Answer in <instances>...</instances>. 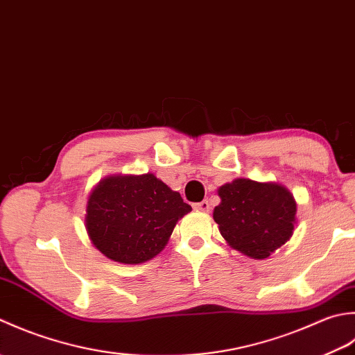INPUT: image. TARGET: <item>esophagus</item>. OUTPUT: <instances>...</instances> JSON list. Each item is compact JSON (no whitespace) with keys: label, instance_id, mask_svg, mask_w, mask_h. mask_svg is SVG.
I'll return each mask as SVG.
<instances>
[{"label":"esophagus","instance_id":"esophagus-1","mask_svg":"<svg viewBox=\"0 0 355 355\" xmlns=\"http://www.w3.org/2000/svg\"><path fill=\"white\" fill-rule=\"evenodd\" d=\"M193 208L199 209V211H209V202L208 200L198 202V204H193Z\"/></svg>","mask_w":355,"mask_h":355}]
</instances>
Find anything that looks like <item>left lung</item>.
I'll return each instance as SVG.
<instances>
[{
    "label": "left lung",
    "instance_id": "left-lung-1",
    "mask_svg": "<svg viewBox=\"0 0 355 355\" xmlns=\"http://www.w3.org/2000/svg\"><path fill=\"white\" fill-rule=\"evenodd\" d=\"M213 218L231 248L252 259H266L293 236L297 205L279 184L236 179L219 188Z\"/></svg>",
    "mask_w": 355,
    "mask_h": 355
}]
</instances>
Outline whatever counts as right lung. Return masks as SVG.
<instances>
[{
    "label": "right lung",
    "mask_w": 355,
    "mask_h": 355,
    "mask_svg": "<svg viewBox=\"0 0 355 355\" xmlns=\"http://www.w3.org/2000/svg\"><path fill=\"white\" fill-rule=\"evenodd\" d=\"M190 211L180 194L153 175L110 176L90 194L85 228L104 256L133 265L159 254Z\"/></svg>",
    "instance_id": "obj_1"
}]
</instances>
